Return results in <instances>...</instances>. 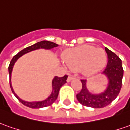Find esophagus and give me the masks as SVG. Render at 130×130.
<instances>
[{"label": "esophagus", "instance_id": "esophagus-1", "mask_svg": "<svg viewBox=\"0 0 130 130\" xmlns=\"http://www.w3.org/2000/svg\"><path fill=\"white\" fill-rule=\"evenodd\" d=\"M74 78V76H72V75H69L68 78H67V81H70L71 80H72Z\"/></svg>", "mask_w": 130, "mask_h": 130}]
</instances>
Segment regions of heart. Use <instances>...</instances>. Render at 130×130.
Returning a JSON list of instances; mask_svg holds the SVG:
<instances>
[{
    "instance_id": "obj_1",
    "label": "heart",
    "mask_w": 130,
    "mask_h": 130,
    "mask_svg": "<svg viewBox=\"0 0 130 130\" xmlns=\"http://www.w3.org/2000/svg\"><path fill=\"white\" fill-rule=\"evenodd\" d=\"M63 60L69 69H81L86 75H92L101 70L106 63L107 57L104 50L90 45H84L66 51Z\"/></svg>"
}]
</instances>
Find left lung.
Here are the masks:
<instances>
[{
    "label": "left lung",
    "mask_w": 130,
    "mask_h": 130,
    "mask_svg": "<svg viewBox=\"0 0 130 130\" xmlns=\"http://www.w3.org/2000/svg\"><path fill=\"white\" fill-rule=\"evenodd\" d=\"M105 50L108 54V63L103 74L108 77V88L102 93L92 94L86 88V80L81 79L82 88L80 93L76 95V98L80 104L84 106L93 108H104L114 101L121 90L124 72L121 59L108 48L105 47Z\"/></svg>",
    "instance_id": "left-lung-1"
}]
</instances>
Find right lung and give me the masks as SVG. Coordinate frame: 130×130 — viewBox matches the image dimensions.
<instances>
[{"mask_svg": "<svg viewBox=\"0 0 130 130\" xmlns=\"http://www.w3.org/2000/svg\"><path fill=\"white\" fill-rule=\"evenodd\" d=\"M59 45L56 44L55 43L52 42H50V41H41L39 42L36 43L35 44H33L32 46H28L27 48H25L24 50H21L20 52H19L16 55L13 56V58L11 60L10 63L9 64L8 67V71H9V76H10V88L12 90V92L13 94L15 95V97L18 98L20 103H22L24 105H25L27 107H29L30 108H44V107H47L50 106L53 103L54 101H56V98L58 97L59 95V92L61 87L63 86V84L67 82V79L68 76L65 75L63 77H59L56 76L54 77V78L52 80V93L50 95V96L48 98H46V100L43 101H39V102H27V101H22V99H20V98L18 97L15 93V92L12 89V86H11V83H10V78H11V73H12V68L13 66L15 63L17 59L20 58V56L25 54L33 50H37V49H46V50H50V49H52L54 47H56Z\"/></svg>", "mask_w": 130, "mask_h": 130, "instance_id": "add662e5", "label": "right lung"}]
</instances>
